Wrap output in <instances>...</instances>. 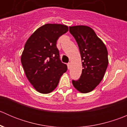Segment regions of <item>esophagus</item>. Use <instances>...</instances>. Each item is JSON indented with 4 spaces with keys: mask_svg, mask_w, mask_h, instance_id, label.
Wrapping results in <instances>:
<instances>
[{
    "mask_svg": "<svg viewBox=\"0 0 127 127\" xmlns=\"http://www.w3.org/2000/svg\"><path fill=\"white\" fill-rule=\"evenodd\" d=\"M67 68H68V69H69V68H70V63H68L67 64Z\"/></svg>",
    "mask_w": 127,
    "mask_h": 127,
    "instance_id": "obj_1",
    "label": "esophagus"
}]
</instances>
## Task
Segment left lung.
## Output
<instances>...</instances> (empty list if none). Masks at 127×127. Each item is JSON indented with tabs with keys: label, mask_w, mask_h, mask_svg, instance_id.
<instances>
[{
	"label": "left lung",
	"mask_w": 127,
	"mask_h": 127,
	"mask_svg": "<svg viewBox=\"0 0 127 127\" xmlns=\"http://www.w3.org/2000/svg\"><path fill=\"white\" fill-rule=\"evenodd\" d=\"M69 32L79 46L83 67L80 79L72 84L80 93H89L103 79L109 63L107 48L90 27L70 26Z\"/></svg>",
	"instance_id": "8db88e82"
}]
</instances>
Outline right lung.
<instances>
[{
  "mask_svg": "<svg viewBox=\"0 0 127 127\" xmlns=\"http://www.w3.org/2000/svg\"><path fill=\"white\" fill-rule=\"evenodd\" d=\"M61 24H46L38 28L26 41L21 61L29 82L38 92L47 94L58 85L67 69L61 63L56 41L68 31Z\"/></svg>",
  "mask_w": 127,
  "mask_h": 127,
  "instance_id": "1",
  "label": "right lung"
}]
</instances>
